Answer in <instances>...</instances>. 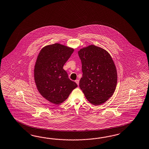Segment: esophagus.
<instances>
[{
  "mask_svg": "<svg viewBox=\"0 0 149 149\" xmlns=\"http://www.w3.org/2000/svg\"><path fill=\"white\" fill-rule=\"evenodd\" d=\"M75 82L78 85H79V80H78V79H77V80H75Z\"/></svg>",
  "mask_w": 149,
  "mask_h": 149,
  "instance_id": "esophagus-1",
  "label": "esophagus"
}]
</instances>
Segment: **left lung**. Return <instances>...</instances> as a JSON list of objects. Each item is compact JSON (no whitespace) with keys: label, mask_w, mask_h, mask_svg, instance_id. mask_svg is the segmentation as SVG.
<instances>
[{"label":"left lung","mask_w":149,"mask_h":149,"mask_svg":"<svg viewBox=\"0 0 149 149\" xmlns=\"http://www.w3.org/2000/svg\"><path fill=\"white\" fill-rule=\"evenodd\" d=\"M83 76L79 87L90 103L99 105L113 95L117 83V70L106 50L91 45L78 51Z\"/></svg>","instance_id":"8db88e82"}]
</instances>
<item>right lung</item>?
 <instances>
[{
	"mask_svg": "<svg viewBox=\"0 0 149 149\" xmlns=\"http://www.w3.org/2000/svg\"><path fill=\"white\" fill-rule=\"evenodd\" d=\"M74 51L58 43L40 50L34 66V78L42 97L54 104H60L68 98L77 84L69 78L63 66Z\"/></svg>",
	"mask_w": 149,
	"mask_h": 149,
	"instance_id": "add662e5",
	"label": "right lung"
}]
</instances>
